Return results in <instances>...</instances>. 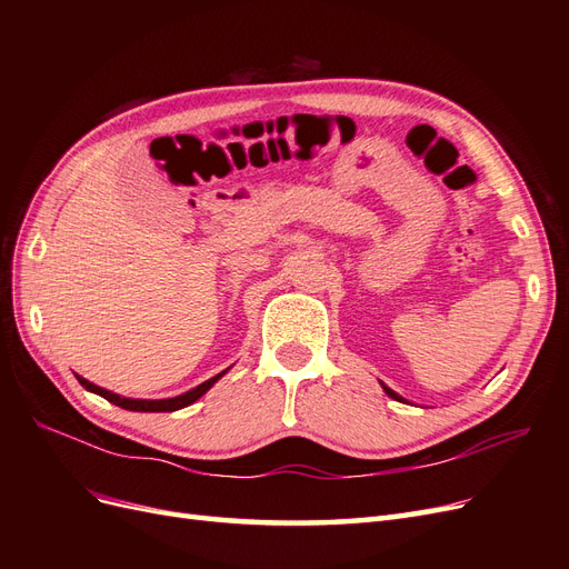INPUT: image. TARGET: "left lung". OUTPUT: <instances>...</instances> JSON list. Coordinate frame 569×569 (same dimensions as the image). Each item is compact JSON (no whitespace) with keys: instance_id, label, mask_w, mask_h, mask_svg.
<instances>
[{"instance_id":"1","label":"left lung","mask_w":569,"mask_h":569,"mask_svg":"<svg viewBox=\"0 0 569 569\" xmlns=\"http://www.w3.org/2000/svg\"><path fill=\"white\" fill-rule=\"evenodd\" d=\"M380 385H382V389H385V393L389 396V399H393V401H399V403H408V401L403 399V396H399V393H396L393 389H389V387H387L385 382H380Z\"/></svg>"}]
</instances>
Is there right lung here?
Masks as SVG:
<instances>
[{
	"instance_id": "obj_1",
	"label": "right lung",
	"mask_w": 569,
	"mask_h": 569,
	"mask_svg": "<svg viewBox=\"0 0 569 569\" xmlns=\"http://www.w3.org/2000/svg\"><path fill=\"white\" fill-rule=\"evenodd\" d=\"M228 370H230V368H228ZM228 370L218 372L216 377H211V380L201 382V385L194 387V389H189V391H184V393H180V396H173V399H128V396H120V393H113V391H109V389H104V387H97V385L88 382V380H84V377H80V375H78V382H80L84 389H88V391L104 396L107 401H111L113 406L126 408V410H134V412H173V410L192 406L197 399H201V396H203L206 391H209Z\"/></svg>"
}]
</instances>
